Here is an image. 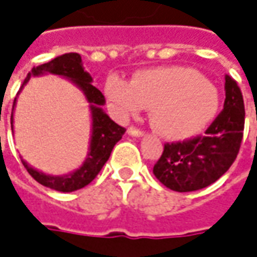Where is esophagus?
I'll use <instances>...</instances> for the list:
<instances>
[{"mask_svg":"<svg viewBox=\"0 0 257 257\" xmlns=\"http://www.w3.org/2000/svg\"><path fill=\"white\" fill-rule=\"evenodd\" d=\"M128 135L129 136H135V138H142L143 132H142V131H139V129L134 128V126H131V128L128 129Z\"/></svg>","mask_w":257,"mask_h":257,"instance_id":"34e87169","label":"esophagus"}]
</instances>
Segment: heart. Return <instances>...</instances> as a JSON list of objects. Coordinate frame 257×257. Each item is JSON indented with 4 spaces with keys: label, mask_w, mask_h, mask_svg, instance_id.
Segmentation results:
<instances>
[{
    "label": "heart",
    "mask_w": 257,
    "mask_h": 257,
    "mask_svg": "<svg viewBox=\"0 0 257 257\" xmlns=\"http://www.w3.org/2000/svg\"><path fill=\"white\" fill-rule=\"evenodd\" d=\"M105 95L119 116L151 108L153 129L169 141H183L202 132L219 111V92L200 71L169 66L138 71L132 81L109 76Z\"/></svg>",
    "instance_id": "heart-1"
}]
</instances>
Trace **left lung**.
<instances>
[{
  "mask_svg": "<svg viewBox=\"0 0 257 257\" xmlns=\"http://www.w3.org/2000/svg\"><path fill=\"white\" fill-rule=\"evenodd\" d=\"M245 125L243 97L236 81L225 76L224 109L205 131L184 142L167 143L153 167L155 177L179 193L197 191L215 183L238 156Z\"/></svg>",
  "mask_w": 257,
  "mask_h": 257,
  "instance_id": "1",
  "label": "left lung"
}]
</instances>
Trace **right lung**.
<instances>
[{
	"mask_svg": "<svg viewBox=\"0 0 257 257\" xmlns=\"http://www.w3.org/2000/svg\"><path fill=\"white\" fill-rule=\"evenodd\" d=\"M43 74L60 76V77L71 81L77 88L83 91L87 102L90 104V112H91L90 146H88L87 158L83 162V165L69 174H63V176L46 174V173L33 169L32 166L28 165L24 159H22V165L25 166L28 173L38 183H41L42 186L56 190V191H62V193H71V191L85 187L97 177L102 166L105 165L106 160L111 156L114 146L116 145V142L121 141L122 135L125 134L126 129L115 123L102 109V105L105 104V97L102 95V92L99 91L98 88H95L91 84L92 77L90 76V73H87L84 70L81 56L78 53H64V55L52 59L50 62L45 63V64L33 67L28 73L17 97L14 99L11 114L12 132H14V111H15L19 92L22 91V88L28 84L31 77H39Z\"/></svg>",
	"mask_w": 257,
	"mask_h": 257,
	"instance_id": "add662e5",
	"label": "right lung"
}]
</instances>
